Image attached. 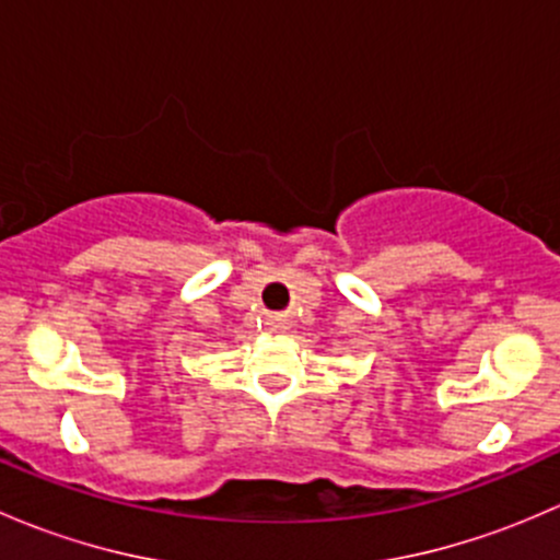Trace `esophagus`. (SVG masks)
<instances>
[{
	"instance_id": "1",
	"label": "esophagus",
	"mask_w": 560,
	"mask_h": 560,
	"mask_svg": "<svg viewBox=\"0 0 560 560\" xmlns=\"http://www.w3.org/2000/svg\"><path fill=\"white\" fill-rule=\"evenodd\" d=\"M270 325H273V330H281V327H284L287 322L284 319H270Z\"/></svg>"
}]
</instances>
